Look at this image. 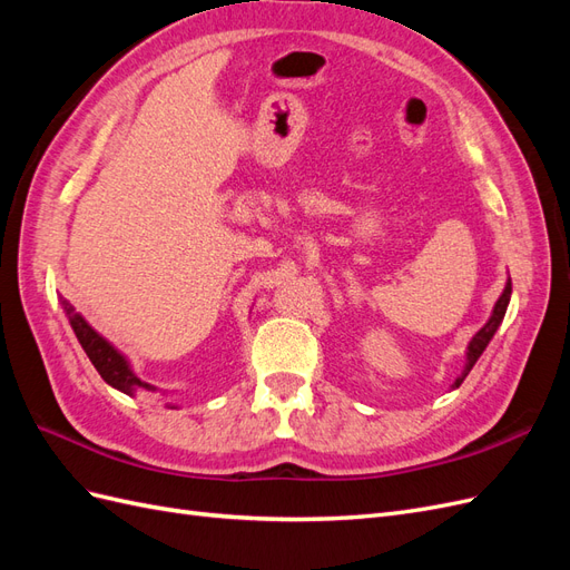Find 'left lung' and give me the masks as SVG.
<instances>
[{
    "mask_svg": "<svg viewBox=\"0 0 570 570\" xmlns=\"http://www.w3.org/2000/svg\"><path fill=\"white\" fill-rule=\"evenodd\" d=\"M509 299H511V278H507V285H504V292L502 295H499V299H497V304H494V308H492V314H490V318H488V323L480 327V331L471 337V342H469V347H465V366H463V371H461V375L456 377L454 381V385L452 387H459L461 383H463V377L471 373V368L475 366V361L480 358V354L488 350V344H490V340L494 337V333H497V327L502 325V321H504V314H507V306H509Z\"/></svg>",
    "mask_w": 570,
    "mask_h": 570,
    "instance_id": "obj_1",
    "label": "left lung"
}]
</instances>
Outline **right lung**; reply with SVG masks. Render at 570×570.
I'll return each mask as SVG.
<instances>
[{
	"label": "right lung",
	"instance_id": "right-lung-1",
	"mask_svg": "<svg viewBox=\"0 0 570 570\" xmlns=\"http://www.w3.org/2000/svg\"><path fill=\"white\" fill-rule=\"evenodd\" d=\"M61 306H63V314H66L68 323H71L73 333H76V337L80 342V347L85 350V354L90 356L92 366L97 368V373L101 377H105L107 385H111L114 390L124 392V394H130V396H135V392H140V390L157 392V387L145 383L142 377H137L135 368L130 366L128 356L124 352H118L107 337H101L95 331V327L76 312L71 304H68L66 299H61ZM170 409H178V406L174 404Z\"/></svg>",
	"mask_w": 570,
	"mask_h": 570
}]
</instances>
